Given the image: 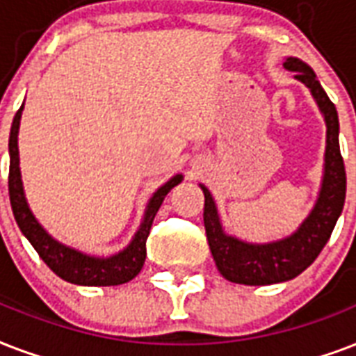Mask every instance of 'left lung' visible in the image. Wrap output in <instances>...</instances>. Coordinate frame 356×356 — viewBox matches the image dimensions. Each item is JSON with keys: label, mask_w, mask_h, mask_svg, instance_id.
Masks as SVG:
<instances>
[{"label": "left lung", "mask_w": 356, "mask_h": 356, "mask_svg": "<svg viewBox=\"0 0 356 356\" xmlns=\"http://www.w3.org/2000/svg\"><path fill=\"white\" fill-rule=\"evenodd\" d=\"M282 66L296 74L297 81L307 85L327 126L321 187L310 213L286 238L249 243L225 232L213 195L204 184H198L204 193V227L217 269L227 280L245 286L286 282L301 275L329 241L346 202V167L340 154V122L334 104L305 60L286 57Z\"/></svg>", "instance_id": "left-lung-1"}]
</instances>
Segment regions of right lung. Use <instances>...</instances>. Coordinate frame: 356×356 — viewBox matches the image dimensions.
Returning a JSON list of instances; mask_svg holds the SVG:
<instances>
[{
	"label": "right lung",
	"mask_w": 356,
	"mask_h": 356,
	"mask_svg": "<svg viewBox=\"0 0 356 356\" xmlns=\"http://www.w3.org/2000/svg\"><path fill=\"white\" fill-rule=\"evenodd\" d=\"M22 111H24V104L15 115L9 137V197L13 213L22 234L29 239V243L35 247L44 264L66 282L78 284V286H118V284L129 282L143 269V264L147 258V238L159 206L163 204L170 189L184 180V176L175 175L154 191L147 204L139 230L134 234L128 247H124L117 254L111 256L85 254L81 250L72 249L57 241L54 236H49L46 228L37 221V217L33 216L31 208L27 204L20 172V152H18Z\"/></svg>",
	"instance_id": "1"
}]
</instances>
